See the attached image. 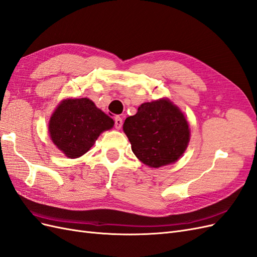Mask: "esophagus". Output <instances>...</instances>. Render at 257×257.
<instances>
[{"label": "esophagus", "mask_w": 257, "mask_h": 257, "mask_svg": "<svg viewBox=\"0 0 257 257\" xmlns=\"http://www.w3.org/2000/svg\"><path fill=\"white\" fill-rule=\"evenodd\" d=\"M122 124H123V121H122L120 116H115V118H114V127L116 130H120L121 126H122Z\"/></svg>", "instance_id": "esophagus-1"}]
</instances>
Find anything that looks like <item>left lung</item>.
Returning <instances> with one entry per match:
<instances>
[{
    "label": "left lung",
    "instance_id": "1",
    "mask_svg": "<svg viewBox=\"0 0 257 257\" xmlns=\"http://www.w3.org/2000/svg\"><path fill=\"white\" fill-rule=\"evenodd\" d=\"M123 131L137 159L154 168L177 162L190 142L189 123L168 98L142 104Z\"/></svg>",
    "mask_w": 257,
    "mask_h": 257
}]
</instances>
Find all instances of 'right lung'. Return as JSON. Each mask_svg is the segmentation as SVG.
Returning <instances> with one entry per match:
<instances>
[{
  "label": "right lung",
  "mask_w": 257,
  "mask_h": 257,
  "mask_svg": "<svg viewBox=\"0 0 257 257\" xmlns=\"http://www.w3.org/2000/svg\"><path fill=\"white\" fill-rule=\"evenodd\" d=\"M113 120L91 99L62 100L49 121V135L58 149L69 159L87 153L104 131L113 126Z\"/></svg>",
  "instance_id": "1"
}]
</instances>
